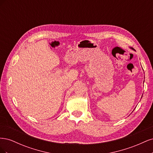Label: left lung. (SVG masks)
Returning a JSON list of instances; mask_svg holds the SVG:
<instances>
[{"mask_svg":"<svg viewBox=\"0 0 153 153\" xmlns=\"http://www.w3.org/2000/svg\"><path fill=\"white\" fill-rule=\"evenodd\" d=\"M132 49H133V48H132Z\"/></svg>","mask_w":153,"mask_h":153,"instance_id":"obj_1","label":"left lung"}]
</instances>
